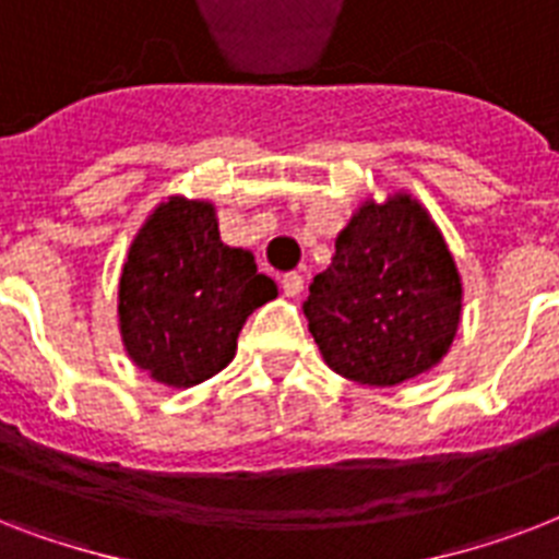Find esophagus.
Masks as SVG:
<instances>
[{"label": "esophagus", "mask_w": 559, "mask_h": 559, "mask_svg": "<svg viewBox=\"0 0 559 559\" xmlns=\"http://www.w3.org/2000/svg\"><path fill=\"white\" fill-rule=\"evenodd\" d=\"M281 287L287 296H301V289H305V278L298 275V272H287L284 278H281Z\"/></svg>", "instance_id": "1"}]
</instances>
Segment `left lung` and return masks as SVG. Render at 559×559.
<instances>
[{
    "mask_svg": "<svg viewBox=\"0 0 559 559\" xmlns=\"http://www.w3.org/2000/svg\"><path fill=\"white\" fill-rule=\"evenodd\" d=\"M324 362L362 385H397L441 362L461 319V278L408 193L366 202L336 237L305 301Z\"/></svg>",
    "mask_w": 559,
    "mask_h": 559,
    "instance_id": "obj_1",
    "label": "left lung"
}]
</instances>
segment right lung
<instances>
[{"label": "right lung", "instance_id": "obj_1", "mask_svg": "<svg viewBox=\"0 0 559 559\" xmlns=\"http://www.w3.org/2000/svg\"><path fill=\"white\" fill-rule=\"evenodd\" d=\"M278 296L252 252L219 240L211 202L170 197L139 228L121 272V340L156 382L191 389L231 362L246 319Z\"/></svg>", "mask_w": 559, "mask_h": 559}]
</instances>
